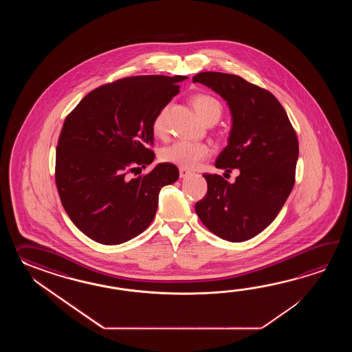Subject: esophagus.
Segmentation results:
<instances>
[{
    "label": "esophagus",
    "instance_id": "34e87169",
    "mask_svg": "<svg viewBox=\"0 0 352 352\" xmlns=\"http://www.w3.org/2000/svg\"><path fill=\"white\" fill-rule=\"evenodd\" d=\"M188 175H191V171L190 170H187V168H182V167H179V177H186Z\"/></svg>",
    "mask_w": 352,
    "mask_h": 352
}]
</instances>
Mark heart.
<instances>
[{
    "label": "heart",
    "mask_w": 352,
    "mask_h": 352,
    "mask_svg": "<svg viewBox=\"0 0 352 352\" xmlns=\"http://www.w3.org/2000/svg\"><path fill=\"white\" fill-rule=\"evenodd\" d=\"M192 103L204 120H210V118L219 120L223 112V107L220 104V102L211 96L199 94L192 99ZM166 116H167V107H164L162 109L158 111L152 122L153 133L160 137L165 135ZM210 155H211V148L206 143L176 141L166 146L165 148H162L160 157L168 164L191 170L200 165L205 158L209 157Z\"/></svg>",
    "instance_id": "b5f03b06"
}]
</instances>
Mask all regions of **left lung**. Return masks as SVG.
Listing matches in <instances>:
<instances>
[{
    "mask_svg": "<svg viewBox=\"0 0 352 352\" xmlns=\"http://www.w3.org/2000/svg\"><path fill=\"white\" fill-rule=\"evenodd\" d=\"M192 82L226 100L232 129L215 166L225 173L239 171L232 184L219 175H204L208 192L196 202V214L221 239H252L276 219L292 191L298 138L285 108L268 90L217 72L199 73Z\"/></svg>",
    "mask_w": 352,
    "mask_h": 352,
    "instance_id": "obj_1",
    "label": "left lung"
}]
</instances>
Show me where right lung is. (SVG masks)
<instances>
[{"mask_svg": "<svg viewBox=\"0 0 352 352\" xmlns=\"http://www.w3.org/2000/svg\"><path fill=\"white\" fill-rule=\"evenodd\" d=\"M185 79H120L91 90L65 118L55 181L67 215L90 239L117 245L140 235L156 215L161 188L179 179V168L168 162L147 175L129 173L153 162L152 122Z\"/></svg>", "mask_w": 352, "mask_h": 352, "instance_id": "obj_1", "label": "right lung"}]
</instances>
